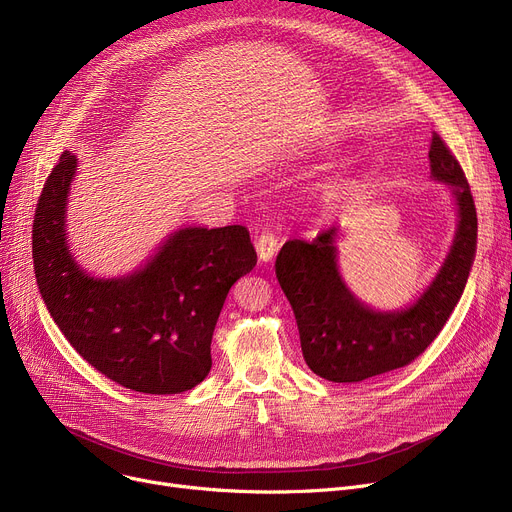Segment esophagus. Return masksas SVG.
I'll return each mask as SVG.
<instances>
[{
  "instance_id": "obj_1",
  "label": "esophagus",
  "mask_w": 512,
  "mask_h": 512,
  "mask_svg": "<svg viewBox=\"0 0 512 512\" xmlns=\"http://www.w3.org/2000/svg\"><path fill=\"white\" fill-rule=\"evenodd\" d=\"M255 247H257L261 261H272L274 255L278 253L280 238L276 236V232L272 228H263L255 238Z\"/></svg>"
}]
</instances>
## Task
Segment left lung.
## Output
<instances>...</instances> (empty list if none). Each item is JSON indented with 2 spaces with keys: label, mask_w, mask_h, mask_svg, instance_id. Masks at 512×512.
Listing matches in <instances>:
<instances>
[{
  "label": "left lung",
  "mask_w": 512,
  "mask_h": 512,
  "mask_svg": "<svg viewBox=\"0 0 512 512\" xmlns=\"http://www.w3.org/2000/svg\"><path fill=\"white\" fill-rule=\"evenodd\" d=\"M432 176L452 188L459 228L436 280L405 311L382 313L359 303L338 274V228L311 242L292 238L276 259V278L292 305L303 357L330 382H363L415 361L436 340L465 290L477 245V213L469 182L440 134L429 147Z\"/></svg>",
  "instance_id": "1"
}]
</instances>
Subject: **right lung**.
Returning <instances> with one entry per match:
<instances>
[{
  "label": "right lung",
  "mask_w": 512,
  "mask_h": 512,
  "mask_svg": "<svg viewBox=\"0 0 512 512\" xmlns=\"http://www.w3.org/2000/svg\"><path fill=\"white\" fill-rule=\"evenodd\" d=\"M76 157L64 151L35 209L33 261L41 297L74 351L105 378L143 394L195 388L211 369V336L232 284L257 253L245 226L184 228L126 278L97 280L66 247Z\"/></svg>",
  "instance_id": "right-lung-1"
}]
</instances>
